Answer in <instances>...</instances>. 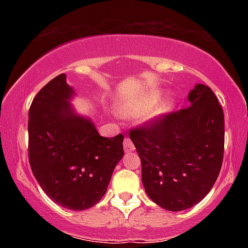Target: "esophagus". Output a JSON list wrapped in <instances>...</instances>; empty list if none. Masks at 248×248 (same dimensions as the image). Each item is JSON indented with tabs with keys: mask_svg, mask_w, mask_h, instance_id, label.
<instances>
[{
	"mask_svg": "<svg viewBox=\"0 0 248 248\" xmlns=\"http://www.w3.org/2000/svg\"><path fill=\"white\" fill-rule=\"evenodd\" d=\"M124 152H126V153H132V152H134V150H135V147H134L132 140H130V139H128V138L124 139Z\"/></svg>",
	"mask_w": 248,
	"mask_h": 248,
	"instance_id": "34e87169",
	"label": "esophagus"
}]
</instances>
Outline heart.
Here are the masks:
<instances>
[{
    "instance_id": "1",
    "label": "heart",
    "mask_w": 248,
    "mask_h": 248,
    "mask_svg": "<svg viewBox=\"0 0 248 248\" xmlns=\"http://www.w3.org/2000/svg\"><path fill=\"white\" fill-rule=\"evenodd\" d=\"M162 96H163V93L162 92H154L143 96V98L139 99V100L124 102V104L119 105L118 112L120 113L121 115L140 116L150 110V113L148 114V118L160 119L162 116L169 114L173 108H175L176 105V101L173 100V99H168V100L161 102V104L156 107L155 105L161 101ZM154 107L155 108H154ZM153 108H154V110L152 109ZM152 109L153 111L151 110Z\"/></svg>"
}]
</instances>
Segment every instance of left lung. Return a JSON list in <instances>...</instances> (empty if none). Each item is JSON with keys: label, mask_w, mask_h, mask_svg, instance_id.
Returning <instances> with one entry per match:
<instances>
[{"label": "left lung", "mask_w": 248, "mask_h": 248, "mask_svg": "<svg viewBox=\"0 0 248 248\" xmlns=\"http://www.w3.org/2000/svg\"><path fill=\"white\" fill-rule=\"evenodd\" d=\"M187 108L132 129L142 183L154 203L169 211L198 204L217 181L224 155V112L209 86L197 84Z\"/></svg>", "instance_id": "8db88e82"}]
</instances>
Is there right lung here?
I'll return each mask as SVG.
<instances>
[{"mask_svg": "<svg viewBox=\"0 0 248 248\" xmlns=\"http://www.w3.org/2000/svg\"><path fill=\"white\" fill-rule=\"evenodd\" d=\"M76 94L66 75L57 76L37 93L29 109V162L33 176L55 203L82 211L107 191L124 157V135L100 136L90 118L70 104Z\"/></svg>", "mask_w": 248, "mask_h": 248, "instance_id": "1", "label": "right lung"}]
</instances>
